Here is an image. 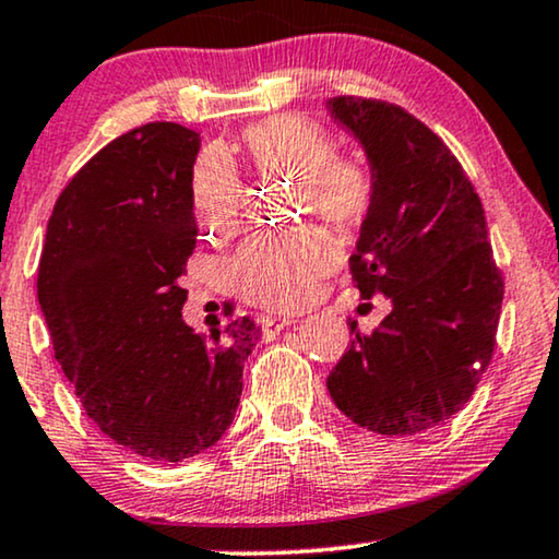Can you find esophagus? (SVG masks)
I'll list each match as a JSON object with an SVG mask.
<instances>
[{
	"label": "esophagus",
	"mask_w": 559,
	"mask_h": 559,
	"mask_svg": "<svg viewBox=\"0 0 559 559\" xmlns=\"http://www.w3.org/2000/svg\"><path fill=\"white\" fill-rule=\"evenodd\" d=\"M297 318L287 316V318H262V331H264V338H274L280 331H285V328L295 325Z\"/></svg>",
	"instance_id": "34e87169"
}]
</instances>
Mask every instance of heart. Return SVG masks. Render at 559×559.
I'll return each mask as SVG.
<instances>
[{
	"mask_svg": "<svg viewBox=\"0 0 559 559\" xmlns=\"http://www.w3.org/2000/svg\"><path fill=\"white\" fill-rule=\"evenodd\" d=\"M243 150L262 173L297 180L302 211L318 213L335 226L356 224L369 211V167L333 155V140L316 121L295 114L264 119L243 132ZM190 201L198 226L209 236H228L239 228L241 180L224 152L211 150L198 159ZM338 262V247L320 228L259 234L236 257L234 280L247 300L272 310H295L316 295L320 280Z\"/></svg>",
	"mask_w": 559,
	"mask_h": 559,
	"instance_id": "obj_1",
	"label": "heart"
}]
</instances>
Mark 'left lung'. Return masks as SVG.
<instances>
[{
	"label": "left lung",
	"mask_w": 559,
	"mask_h": 559,
	"mask_svg": "<svg viewBox=\"0 0 559 559\" xmlns=\"http://www.w3.org/2000/svg\"><path fill=\"white\" fill-rule=\"evenodd\" d=\"M333 121L364 147L373 178L350 274L392 312L328 377L335 407L379 435H417L463 409L491 364L503 277L484 205L432 129L400 106L335 96Z\"/></svg>",
	"instance_id": "left-lung-1"
}]
</instances>
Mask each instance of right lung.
I'll return each mask as SVG.
<instances>
[{"instance_id": "1", "label": "right lung", "mask_w": 559, "mask_h": 559, "mask_svg": "<svg viewBox=\"0 0 559 559\" xmlns=\"http://www.w3.org/2000/svg\"><path fill=\"white\" fill-rule=\"evenodd\" d=\"M198 150L201 134L173 121L106 144L56 201L37 266V302L86 415L159 463L216 445L259 341L247 316L211 338L182 320Z\"/></svg>"}]
</instances>
